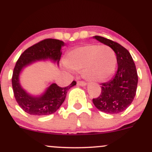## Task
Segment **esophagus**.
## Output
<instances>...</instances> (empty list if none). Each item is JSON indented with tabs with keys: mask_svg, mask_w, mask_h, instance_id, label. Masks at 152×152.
I'll return each instance as SVG.
<instances>
[{
	"mask_svg": "<svg viewBox=\"0 0 152 152\" xmlns=\"http://www.w3.org/2000/svg\"><path fill=\"white\" fill-rule=\"evenodd\" d=\"M77 84L79 86H85L87 84V83L84 81H77Z\"/></svg>",
	"mask_w": 152,
	"mask_h": 152,
	"instance_id": "esophagus-1",
	"label": "esophagus"
}]
</instances>
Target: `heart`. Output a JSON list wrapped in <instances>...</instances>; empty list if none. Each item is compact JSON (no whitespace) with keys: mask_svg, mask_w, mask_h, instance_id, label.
Returning <instances> with one entry per match:
<instances>
[{"mask_svg":"<svg viewBox=\"0 0 152 152\" xmlns=\"http://www.w3.org/2000/svg\"><path fill=\"white\" fill-rule=\"evenodd\" d=\"M65 64L75 71H82L83 76L92 81H104L114 73L116 65L114 52L108 46L87 44L68 53Z\"/></svg>","mask_w":152,"mask_h":152,"instance_id":"heart-1","label":"heart"}]
</instances>
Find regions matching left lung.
Segmentation results:
<instances>
[{
    "mask_svg": "<svg viewBox=\"0 0 152 152\" xmlns=\"http://www.w3.org/2000/svg\"><path fill=\"white\" fill-rule=\"evenodd\" d=\"M94 38L114 51L118 69L112 79L102 83L101 93L92 99V101L100 111L119 114L128 108L136 94L138 73L135 65L130 52L122 45L102 36H95Z\"/></svg>",
    "mask_w": 152,
    "mask_h": 152,
    "instance_id": "left-lung-1",
    "label": "left lung"
}]
</instances>
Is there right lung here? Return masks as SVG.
<instances>
[{
  "instance_id": "obj_1",
  "label": "right lung",
  "mask_w": 152,
  "mask_h": 152,
  "mask_svg": "<svg viewBox=\"0 0 152 152\" xmlns=\"http://www.w3.org/2000/svg\"><path fill=\"white\" fill-rule=\"evenodd\" d=\"M63 46L64 43L60 40L44 39L28 48L16 63L12 78L13 92L18 105L28 114L43 116L55 113L63 104L68 89L76 84V81H73L68 87H60L54 83L49 86L44 95L33 97L22 88L19 82V75L22 68L36 60L49 58L57 61L58 64Z\"/></svg>"
}]
</instances>
